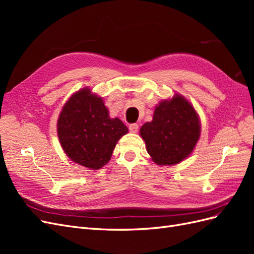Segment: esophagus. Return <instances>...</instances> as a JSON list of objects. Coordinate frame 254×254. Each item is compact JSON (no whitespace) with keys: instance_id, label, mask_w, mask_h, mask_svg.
I'll return each mask as SVG.
<instances>
[{"instance_id":"obj_1","label":"esophagus","mask_w":254,"mask_h":254,"mask_svg":"<svg viewBox=\"0 0 254 254\" xmlns=\"http://www.w3.org/2000/svg\"><path fill=\"white\" fill-rule=\"evenodd\" d=\"M129 130H130V132H132V133H135V132H137V130H139V125L137 124H130L129 125Z\"/></svg>"}]
</instances>
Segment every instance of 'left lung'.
Returning <instances> with one entry per match:
<instances>
[{
	"instance_id": "obj_1",
	"label": "left lung",
	"mask_w": 254,
	"mask_h": 254,
	"mask_svg": "<svg viewBox=\"0 0 254 254\" xmlns=\"http://www.w3.org/2000/svg\"><path fill=\"white\" fill-rule=\"evenodd\" d=\"M140 134L153 162L174 165L188 158L200 136L198 114L186 98L175 95L156 107L151 122L141 127Z\"/></svg>"
}]
</instances>
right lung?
Returning a JSON list of instances; mask_svg holds the SVG:
<instances>
[{
    "label": "right lung",
    "mask_w": 254,
    "mask_h": 254,
    "mask_svg": "<svg viewBox=\"0 0 254 254\" xmlns=\"http://www.w3.org/2000/svg\"><path fill=\"white\" fill-rule=\"evenodd\" d=\"M57 132L68 158L79 165L98 170L109 162L115 145L128 128L120 119H110L103 98L84 88L64 106Z\"/></svg>",
    "instance_id": "obj_1"
}]
</instances>
